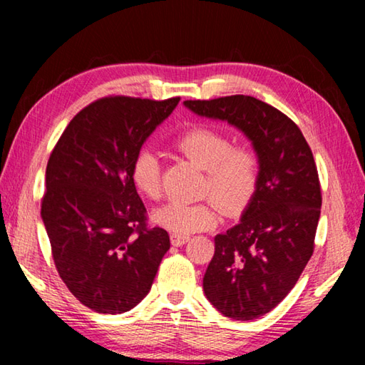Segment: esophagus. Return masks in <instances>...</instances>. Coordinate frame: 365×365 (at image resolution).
I'll return each instance as SVG.
<instances>
[{"instance_id":"esophagus-1","label":"esophagus","mask_w":365,"mask_h":365,"mask_svg":"<svg viewBox=\"0 0 365 365\" xmlns=\"http://www.w3.org/2000/svg\"><path fill=\"white\" fill-rule=\"evenodd\" d=\"M188 240H190V237H187V235H175V233L170 235L172 246H183L188 242Z\"/></svg>"}]
</instances>
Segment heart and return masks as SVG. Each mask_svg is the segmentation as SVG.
Instances as JSON below:
<instances>
[{"mask_svg":"<svg viewBox=\"0 0 365 365\" xmlns=\"http://www.w3.org/2000/svg\"><path fill=\"white\" fill-rule=\"evenodd\" d=\"M175 146L206 170L205 191L227 211L242 209L255 195L259 160L251 148L232 146L225 133L209 127H196L182 133ZM132 180L141 195L151 200L160 196V159L153 148H143L135 154ZM217 215V206L212 201H172L158 207L153 220L175 235H190L212 227Z\"/></svg>","mask_w":365,"mask_h":365,"instance_id":"heart-1","label":"heart"}]
</instances>
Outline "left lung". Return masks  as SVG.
Returning <instances> with one entry per match:
<instances>
[{"label":"left lung","instance_id":"1","mask_svg":"<svg viewBox=\"0 0 365 365\" xmlns=\"http://www.w3.org/2000/svg\"><path fill=\"white\" fill-rule=\"evenodd\" d=\"M183 104L196 115L238 128L257 156L255 195L238 224L215 235L202 279L206 298L220 314L257 319L292 292L312 256L322 206L312 151L292 119L252 96Z\"/></svg>","mask_w":365,"mask_h":365}]
</instances>
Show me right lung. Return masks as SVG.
Here are the masks:
<instances>
[{
  "instance_id": "obj_1",
  "label": "right lung",
  "mask_w": 365,
  "mask_h": 365,
  "mask_svg": "<svg viewBox=\"0 0 365 365\" xmlns=\"http://www.w3.org/2000/svg\"><path fill=\"white\" fill-rule=\"evenodd\" d=\"M178 101L103 98L73 117L49 156L41 219L54 264L95 312L137 306L170 248L164 228L146 227L132 163Z\"/></svg>"
}]
</instances>
